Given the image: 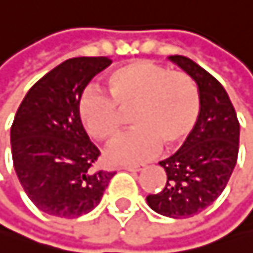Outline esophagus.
Wrapping results in <instances>:
<instances>
[{
    "instance_id": "34e87169",
    "label": "esophagus",
    "mask_w": 253,
    "mask_h": 253,
    "mask_svg": "<svg viewBox=\"0 0 253 253\" xmlns=\"http://www.w3.org/2000/svg\"><path fill=\"white\" fill-rule=\"evenodd\" d=\"M124 169L126 170H129V172H140L143 169L142 166H124Z\"/></svg>"
}]
</instances>
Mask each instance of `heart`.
Masks as SVG:
<instances>
[{
    "label": "heart",
    "mask_w": 253,
    "mask_h": 253,
    "mask_svg": "<svg viewBox=\"0 0 253 253\" xmlns=\"http://www.w3.org/2000/svg\"><path fill=\"white\" fill-rule=\"evenodd\" d=\"M107 94L87 89L78 100V116L86 132L100 142L113 140L121 129V111H130L135 127L107 150L116 164L146 161L161 148H177L188 140L201 116L196 83L185 71L151 60H132L110 71Z\"/></svg>",
    "instance_id": "obj_1"
}]
</instances>
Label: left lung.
Here are the masks:
<instances>
[{
    "instance_id": "obj_1",
    "label": "left lung",
    "mask_w": 253,
    "mask_h": 253,
    "mask_svg": "<svg viewBox=\"0 0 253 253\" xmlns=\"http://www.w3.org/2000/svg\"><path fill=\"white\" fill-rule=\"evenodd\" d=\"M198 84L201 116L193 135L175 155L159 164L167 173L166 186L146 196L153 211L172 218L203 212L230 180L239 153V121L223 86L188 57L172 55Z\"/></svg>"
}]
</instances>
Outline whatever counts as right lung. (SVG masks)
I'll use <instances>...</instances> for the list:
<instances>
[{"instance_id": "add662e5", "label": "right lung", "mask_w": 253, "mask_h": 253, "mask_svg": "<svg viewBox=\"0 0 253 253\" xmlns=\"http://www.w3.org/2000/svg\"><path fill=\"white\" fill-rule=\"evenodd\" d=\"M108 57H75L27 92L11 126L12 163L40 211L76 218L100 203L115 172L95 169L100 156L78 116V100Z\"/></svg>"}]
</instances>
